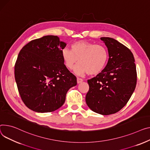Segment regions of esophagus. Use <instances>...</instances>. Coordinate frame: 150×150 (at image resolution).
I'll return each instance as SVG.
<instances>
[{
	"label": "esophagus",
	"mask_w": 150,
	"mask_h": 150,
	"mask_svg": "<svg viewBox=\"0 0 150 150\" xmlns=\"http://www.w3.org/2000/svg\"><path fill=\"white\" fill-rule=\"evenodd\" d=\"M83 79L79 78H77V83H78V84L81 83V82H83Z\"/></svg>",
	"instance_id": "34e87169"
}]
</instances>
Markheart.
<instances>
[{"mask_svg": "<svg viewBox=\"0 0 150 150\" xmlns=\"http://www.w3.org/2000/svg\"><path fill=\"white\" fill-rule=\"evenodd\" d=\"M62 56L69 69H72L78 62L79 63L74 69L78 75L100 74L108 60V52L104 46L84 40L72 43L71 49H63Z\"/></svg>", "mask_w": 150, "mask_h": 150, "instance_id": "heart-1", "label": "heart"}]
</instances>
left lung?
<instances>
[{
	"label": "left lung",
	"mask_w": 150,
	"mask_h": 150,
	"mask_svg": "<svg viewBox=\"0 0 150 150\" xmlns=\"http://www.w3.org/2000/svg\"><path fill=\"white\" fill-rule=\"evenodd\" d=\"M101 40L107 48L108 60L100 74L87 80L86 102L93 112L108 115L121 110L132 96L136 86V67L129 49L113 38Z\"/></svg>",
	"instance_id": "obj_1"
}]
</instances>
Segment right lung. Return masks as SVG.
I'll return each mask as SVG.
<instances>
[{"label": "right lung", "mask_w": 150, "mask_h": 150, "mask_svg": "<svg viewBox=\"0 0 150 150\" xmlns=\"http://www.w3.org/2000/svg\"><path fill=\"white\" fill-rule=\"evenodd\" d=\"M66 43L55 35L34 40L22 47L14 67L18 92L26 106L37 113L61 107L76 78L67 69L62 56Z\"/></svg>", "instance_id": "add662e5"}]
</instances>
